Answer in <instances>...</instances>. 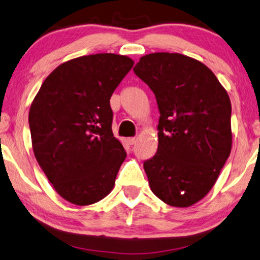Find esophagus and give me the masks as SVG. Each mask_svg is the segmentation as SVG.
<instances>
[{"mask_svg": "<svg viewBox=\"0 0 260 260\" xmlns=\"http://www.w3.org/2000/svg\"><path fill=\"white\" fill-rule=\"evenodd\" d=\"M137 141H138L137 138H128V139H127V142H128L129 145H132V146L135 145V143H137Z\"/></svg>", "mask_w": 260, "mask_h": 260, "instance_id": "34e87169", "label": "esophagus"}]
</instances>
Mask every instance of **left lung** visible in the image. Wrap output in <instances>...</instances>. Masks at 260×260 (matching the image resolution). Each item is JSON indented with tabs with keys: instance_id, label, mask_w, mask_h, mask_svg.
Listing matches in <instances>:
<instances>
[{
	"instance_id": "left-lung-1",
	"label": "left lung",
	"mask_w": 260,
	"mask_h": 260,
	"mask_svg": "<svg viewBox=\"0 0 260 260\" xmlns=\"http://www.w3.org/2000/svg\"><path fill=\"white\" fill-rule=\"evenodd\" d=\"M134 72L160 111L157 152L143 164L149 187L172 207H191L211 190L230 155L229 94L207 65L181 53H149Z\"/></svg>"
}]
</instances>
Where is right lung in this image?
<instances>
[{
  "label": "right lung",
  "mask_w": 260,
  "mask_h": 260,
  "mask_svg": "<svg viewBox=\"0 0 260 260\" xmlns=\"http://www.w3.org/2000/svg\"><path fill=\"white\" fill-rule=\"evenodd\" d=\"M134 61L115 53L73 58L43 81L29 111L35 157L58 195L76 205L112 191L126 152L110 99Z\"/></svg>",
  "instance_id": "right-lung-1"
}]
</instances>
